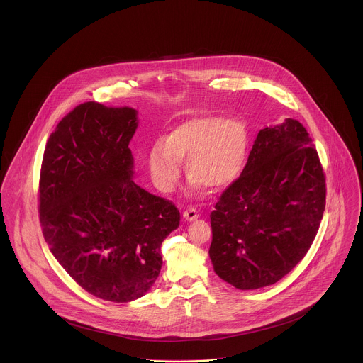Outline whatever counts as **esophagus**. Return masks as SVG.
<instances>
[{"label": "esophagus", "instance_id": "obj_1", "mask_svg": "<svg viewBox=\"0 0 363 363\" xmlns=\"http://www.w3.org/2000/svg\"><path fill=\"white\" fill-rule=\"evenodd\" d=\"M183 216H184V219H187V220H194V219L199 218V211L194 207L187 208V209L183 212Z\"/></svg>", "mask_w": 363, "mask_h": 363}]
</instances>
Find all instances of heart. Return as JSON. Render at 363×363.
<instances>
[{
  "label": "heart",
  "instance_id": "1",
  "mask_svg": "<svg viewBox=\"0 0 363 363\" xmlns=\"http://www.w3.org/2000/svg\"><path fill=\"white\" fill-rule=\"evenodd\" d=\"M249 151L246 124L235 117H196L177 124L148 154V166L156 187L174 190L180 179V162L196 186L219 190L242 173Z\"/></svg>",
  "mask_w": 363,
  "mask_h": 363
}]
</instances>
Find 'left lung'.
Here are the masks:
<instances>
[{
    "label": "left lung",
    "mask_w": 363,
    "mask_h": 363,
    "mask_svg": "<svg viewBox=\"0 0 363 363\" xmlns=\"http://www.w3.org/2000/svg\"><path fill=\"white\" fill-rule=\"evenodd\" d=\"M325 208V176L294 118L259 130L242 174L211 212L213 271L238 289L284 278L306 256Z\"/></svg>",
    "instance_id": "8db88e82"
}]
</instances>
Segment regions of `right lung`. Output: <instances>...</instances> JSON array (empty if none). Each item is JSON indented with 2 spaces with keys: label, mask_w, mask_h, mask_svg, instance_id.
Here are the masks:
<instances>
[{
  "label": "right lung",
  "mask_w": 363,
  "mask_h": 363,
  "mask_svg": "<svg viewBox=\"0 0 363 363\" xmlns=\"http://www.w3.org/2000/svg\"><path fill=\"white\" fill-rule=\"evenodd\" d=\"M137 110L77 106L48 140L39 218L50 252L86 292L124 303L160 272V245L180 223L176 206L133 182L128 144Z\"/></svg>",
  "instance_id": "right-lung-1"
}]
</instances>
